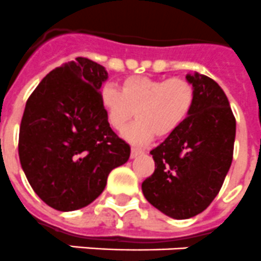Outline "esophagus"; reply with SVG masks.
Returning <instances> with one entry per match:
<instances>
[{"instance_id":"obj_1","label":"esophagus","mask_w":261,"mask_h":261,"mask_svg":"<svg viewBox=\"0 0 261 261\" xmlns=\"http://www.w3.org/2000/svg\"><path fill=\"white\" fill-rule=\"evenodd\" d=\"M141 153H143V150L137 149V148H132V149H130V157H132V159H135V157H137Z\"/></svg>"}]
</instances>
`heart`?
Masks as SVG:
<instances>
[{
  "instance_id": "heart-1",
  "label": "heart",
  "mask_w": 261,
  "mask_h": 261,
  "mask_svg": "<svg viewBox=\"0 0 261 261\" xmlns=\"http://www.w3.org/2000/svg\"><path fill=\"white\" fill-rule=\"evenodd\" d=\"M101 104L109 125L121 132L135 145H145L157 137H167L188 118L195 102V88L180 77L152 79L130 76L121 84V90L112 84L101 88Z\"/></svg>"
}]
</instances>
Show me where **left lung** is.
<instances>
[{
  "instance_id": "obj_1",
  "label": "left lung",
  "mask_w": 261,
  "mask_h": 261,
  "mask_svg": "<svg viewBox=\"0 0 261 261\" xmlns=\"http://www.w3.org/2000/svg\"><path fill=\"white\" fill-rule=\"evenodd\" d=\"M195 102L182 125L150 150L154 172L144 180L145 199L173 219H189L220 192L233 159L236 120L219 84L195 73Z\"/></svg>"
}]
</instances>
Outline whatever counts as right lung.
Wrapping results in <instances>:
<instances>
[{"label":"right lung","instance_id":"1","mask_svg":"<svg viewBox=\"0 0 261 261\" xmlns=\"http://www.w3.org/2000/svg\"><path fill=\"white\" fill-rule=\"evenodd\" d=\"M105 68L77 57L53 69L27 101L18 137L21 167L45 204L68 212L102 193L130 146L116 135L101 104Z\"/></svg>","mask_w":261,"mask_h":261}]
</instances>
